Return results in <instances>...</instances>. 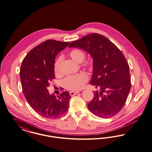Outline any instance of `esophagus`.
<instances>
[{
	"label": "esophagus",
	"mask_w": 152,
	"mask_h": 152,
	"mask_svg": "<svg viewBox=\"0 0 152 152\" xmlns=\"http://www.w3.org/2000/svg\"><path fill=\"white\" fill-rule=\"evenodd\" d=\"M79 92H80L79 91H71L69 92V94H70V95L71 96H74L75 95H76V94H78Z\"/></svg>",
	"instance_id": "esophagus-1"
}]
</instances>
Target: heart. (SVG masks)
Returning a JSON list of instances; mask_svg holds the SVG:
<instances>
[{
  "label": "heart",
  "instance_id": "b5f03b06",
  "mask_svg": "<svg viewBox=\"0 0 152 152\" xmlns=\"http://www.w3.org/2000/svg\"><path fill=\"white\" fill-rule=\"evenodd\" d=\"M72 58L77 63H81L84 57L85 54L80 49H73L69 52ZM62 57L57 58L54 64V71L55 73L59 72L60 65ZM88 76L84 73H79L66 77L63 81V85L65 88L71 91H78L81 89L85 83L88 80Z\"/></svg>",
  "mask_w": 152,
  "mask_h": 152
}]
</instances>
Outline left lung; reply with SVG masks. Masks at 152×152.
<instances>
[{
    "label": "left lung",
    "instance_id": "left-lung-1",
    "mask_svg": "<svg viewBox=\"0 0 152 152\" xmlns=\"http://www.w3.org/2000/svg\"><path fill=\"white\" fill-rule=\"evenodd\" d=\"M69 48L87 52L93 58L89 83L100 89L88 104L89 111L102 118L115 116L125 105L131 88L129 66L122 52L106 37L98 33L84 36Z\"/></svg>",
    "mask_w": 152,
    "mask_h": 152
}]
</instances>
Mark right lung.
Masks as SVG:
<instances>
[{
  "mask_svg": "<svg viewBox=\"0 0 152 152\" xmlns=\"http://www.w3.org/2000/svg\"><path fill=\"white\" fill-rule=\"evenodd\" d=\"M69 44L47 40L30 50L22 63L20 78L23 93L31 107L46 118H57L68 110L69 93L64 91L56 97L50 95L47 88L55 79L56 57Z\"/></svg>",
  "mask_w": 152,
  "mask_h": 152,
  "instance_id": "add662e5",
  "label": "right lung"
}]
</instances>
